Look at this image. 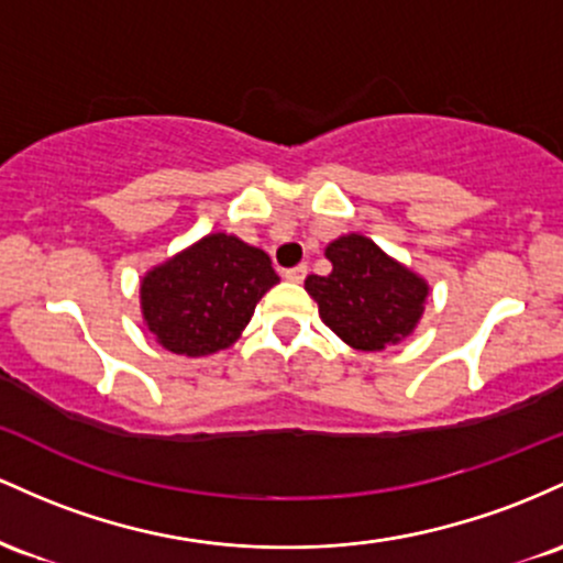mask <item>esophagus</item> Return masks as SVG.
I'll use <instances>...</instances> for the list:
<instances>
[{
    "label": "esophagus",
    "mask_w": 563,
    "mask_h": 563,
    "mask_svg": "<svg viewBox=\"0 0 563 563\" xmlns=\"http://www.w3.org/2000/svg\"><path fill=\"white\" fill-rule=\"evenodd\" d=\"M306 276H308V265H295V268L284 271V279L292 282V284H300Z\"/></svg>",
    "instance_id": "34e87169"
}]
</instances>
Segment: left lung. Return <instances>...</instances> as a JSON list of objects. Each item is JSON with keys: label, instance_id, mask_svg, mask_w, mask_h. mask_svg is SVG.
I'll return each instance as SVG.
<instances>
[{"label": "left lung", "instance_id": "8db88e82", "mask_svg": "<svg viewBox=\"0 0 563 563\" xmlns=\"http://www.w3.org/2000/svg\"><path fill=\"white\" fill-rule=\"evenodd\" d=\"M324 255L332 271L308 276L306 292L343 343L356 351H383L415 332L431 289L420 274L362 233L338 236Z\"/></svg>", "mask_w": 563, "mask_h": 563}]
</instances>
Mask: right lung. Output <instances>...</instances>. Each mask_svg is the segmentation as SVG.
Returning <instances> with one entry per match:
<instances>
[{"label": "right lung", "mask_w": 563, "mask_h": 563, "mask_svg": "<svg viewBox=\"0 0 563 563\" xmlns=\"http://www.w3.org/2000/svg\"><path fill=\"white\" fill-rule=\"evenodd\" d=\"M274 284L279 276L263 250L233 233H207L145 271L143 324L162 349L191 358L210 356L236 343L257 300Z\"/></svg>", "instance_id": "right-lung-1"}]
</instances>
